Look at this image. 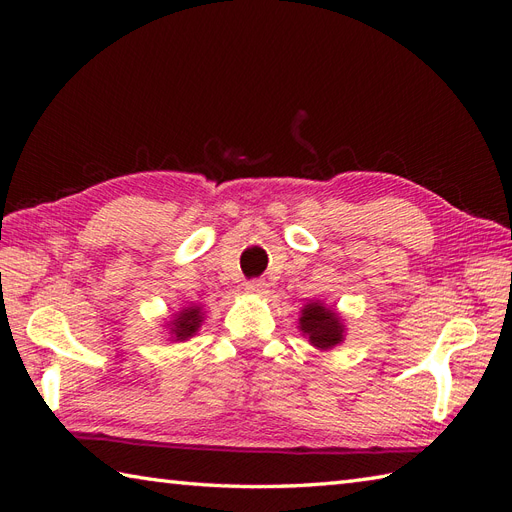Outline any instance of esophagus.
<instances>
[{"label": "esophagus", "instance_id": "1", "mask_svg": "<svg viewBox=\"0 0 512 512\" xmlns=\"http://www.w3.org/2000/svg\"><path fill=\"white\" fill-rule=\"evenodd\" d=\"M245 290L252 294H267L269 292V284L265 280H250L245 284Z\"/></svg>", "mask_w": 512, "mask_h": 512}]
</instances>
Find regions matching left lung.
Masks as SVG:
<instances>
[{"mask_svg": "<svg viewBox=\"0 0 512 512\" xmlns=\"http://www.w3.org/2000/svg\"><path fill=\"white\" fill-rule=\"evenodd\" d=\"M301 331L309 337L316 348H333L344 339V324L339 322L333 309H327L322 303H309L303 307V316L299 320Z\"/></svg>", "mask_w": 512, "mask_h": 512, "instance_id": "left-lung-1", "label": "left lung"}]
</instances>
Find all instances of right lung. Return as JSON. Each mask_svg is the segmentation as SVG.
I'll return each instance as SVG.
<instances>
[{
	"instance_id": "right-lung-1",
	"label": "right lung",
	"mask_w": 512,
	"mask_h": 512,
	"mask_svg": "<svg viewBox=\"0 0 512 512\" xmlns=\"http://www.w3.org/2000/svg\"><path fill=\"white\" fill-rule=\"evenodd\" d=\"M200 322H203V316H200V307L194 305V307L183 309V312L173 322H170V335H175L183 342V339L192 337L198 331Z\"/></svg>"
}]
</instances>
